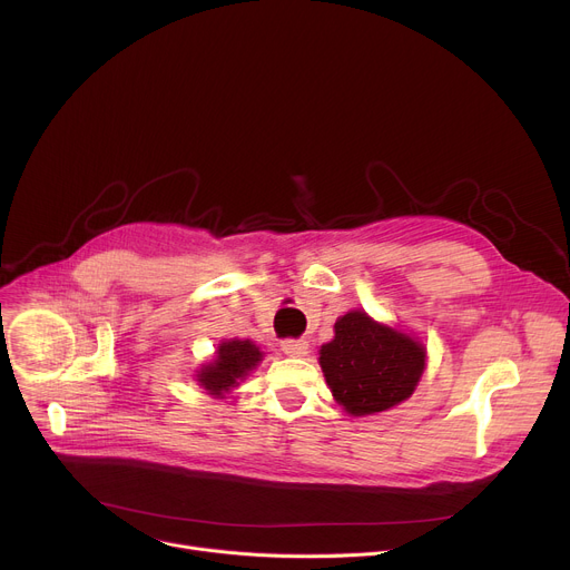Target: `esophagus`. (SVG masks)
Returning <instances> with one entry per match:
<instances>
[{"label":"esophagus","mask_w":570,"mask_h":570,"mask_svg":"<svg viewBox=\"0 0 570 570\" xmlns=\"http://www.w3.org/2000/svg\"><path fill=\"white\" fill-rule=\"evenodd\" d=\"M282 352H284L286 356L299 358V356H306V354H308V343H306V341H284V343H282Z\"/></svg>","instance_id":"esophagus-1"}]
</instances>
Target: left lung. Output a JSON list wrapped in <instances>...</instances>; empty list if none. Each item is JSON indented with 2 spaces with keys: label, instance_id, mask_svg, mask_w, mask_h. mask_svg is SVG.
I'll list each match as a JSON object with an SVG mask.
<instances>
[{
  "label": "left lung",
  "instance_id": "obj_1",
  "mask_svg": "<svg viewBox=\"0 0 570 570\" xmlns=\"http://www.w3.org/2000/svg\"><path fill=\"white\" fill-rule=\"evenodd\" d=\"M424 343L363 308L334 324V338L320 347V367L334 399L352 417L385 413L409 399L426 370Z\"/></svg>",
  "mask_w": 570,
  "mask_h": 570
}]
</instances>
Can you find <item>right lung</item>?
Wrapping results in <instances>:
<instances>
[{
	"label": "right lung",
	"mask_w": 570,
	"mask_h": 570,
	"mask_svg": "<svg viewBox=\"0 0 570 570\" xmlns=\"http://www.w3.org/2000/svg\"><path fill=\"white\" fill-rule=\"evenodd\" d=\"M264 356L266 354L262 352V347L250 338L220 341L212 361L203 363L196 370L194 381L209 396L223 399L238 385V381H243L259 367Z\"/></svg>",
	"instance_id": "add662e5"
}]
</instances>
